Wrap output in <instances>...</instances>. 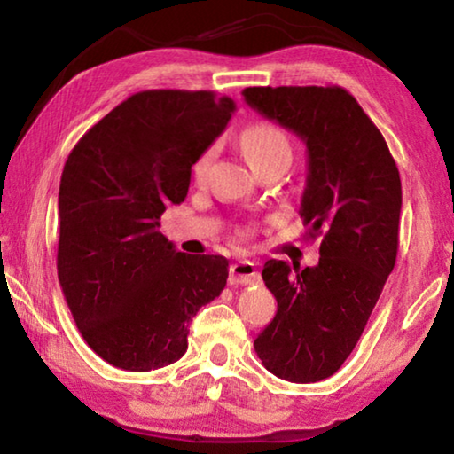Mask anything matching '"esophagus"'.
I'll use <instances>...</instances> for the list:
<instances>
[{
  "label": "esophagus",
  "mask_w": 454,
  "mask_h": 454,
  "mask_svg": "<svg viewBox=\"0 0 454 454\" xmlns=\"http://www.w3.org/2000/svg\"><path fill=\"white\" fill-rule=\"evenodd\" d=\"M260 280V272L256 270V264L250 262V260H240V262H234L230 266V278L228 282L232 286L238 284H256Z\"/></svg>",
  "instance_id": "34e87169"
}]
</instances>
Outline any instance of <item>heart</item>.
<instances>
[{
    "label": "heart",
    "mask_w": 454,
    "mask_h": 454,
    "mask_svg": "<svg viewBox=\"0 0 454 454\" xmlns=\"http://www.w3.org/2000/svg\"><path fill=\"white\" fill-rule=\"evenodd\" d=\"M242 148L254 168L274 162V160H292V145L288 136L272 124H254L246 128L242 132ZM214 153H216L214 145L198 153L194 164H192V178L196 182H202L206 178L214 162ZM252 232L254 230L250 226L238 228V236L240 238H248Z\"/></svg>",
    "instance_id": "heart-1"
}]
</instances>
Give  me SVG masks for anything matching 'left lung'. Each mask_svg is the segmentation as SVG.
Masks as SVG:
<instances>
[{
    "mask_svg": "<svg viewBox=\"0 0 454 454\" xmlns=\"http://www.w3.org/2000/svg\"><path fill=\"white\" fill-rule=\"evenodd\" d=\"M246 102L301 136L309 176L301 216L322 238L317 266L262 270L278 312L254 340L278 379L318 382L355 350L398 252L403 190L380 129L340 86L246 88Z\"/></svg>",
    "mask_w": 454,
    "mask_h": 454,
    "instance_id": "8db88e82",
    "label": "left lung"
}]
</instances>
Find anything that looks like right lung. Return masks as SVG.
Listing matches in <instances>:
<instances>
[{
	"instance_id": "add662e5",
	"label": "right lung",
	"mask_w": 454,
	"mask_h": 454,
	"mask_svg": "<svg viewBox=\"0 0 454 454\" xmlns=\"http://www.w3.org/2000/svg\"><path fill=\"white\" fill-rule=\"evenodd\" d=\"M216 91L145 90L91 126L59 182L58 278L88 347L132 372L188 348V325L228 280L224 256L184 254L160 232L188 194L192 164L224 132Z\"/></svg>"
}]
</instances>
